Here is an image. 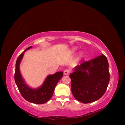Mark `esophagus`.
<instances>
[{"mask_svg":"<svg viewBox=\"0 0 125 125\" xmlns=\"http://www.w3.org/2000/svg\"><path fill=\"white\" fill-rule=\"evenodd\" d=\"M70 73V69H65L64 71V75H68L69 73Z\"/></svg>","mask_w":125,"mask_h":125,"instance_id":"34e87169","label":"esophagus"}]
</instances>
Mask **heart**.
Returning <instances> with one entry per match:
<instances>
[{
	"label": "heart",
	"instance_id": "b5f03b06",
	"mask_svg": "<svg viewBox=\"0 0 125 125\" xmlns=\"http://www.w3.org/2000/svg\"><path fill=\"white\" fill-rule=\"evenodd\" d=\"M77 51V47H74L71 50V54H75V53H76ZM82 56H83V53L81 52L80 54V57H82Z\"/></svg>",
	"mask_w": 125,
	"mask_h": 125
}]
</instances>
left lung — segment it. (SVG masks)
<instances>
[{
  "label": "left lung",
  "mask_w": 125,
  "mask_h": 125,
  "mask_svg": "<svg viewBox=\"0 0 125 125\" xmlns=\"http://www.w3.org/2000/svg\"><path fill=\"white\" fill-rule=\"evenodd\" d=\"M69 75L71 91L76 99L87 104L102 97L110 82L108 63L104 55L85 62L74 68Z\"/></svg>",
  "instance_id": "obj_1"
}]
</instances>
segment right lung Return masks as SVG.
<instances>
[{
  "mask_svg": "<svg viewBox=\"0 0 125 125\" xmlns=\"http://www.w3.org/2000/svg\"><path fill=\"white\" fill-rule=\"evenodd\" d=\"M27 48L17 58L15 64L14 79L16 85L22 96L28 102L37 104L47 103L52 96L55 86L63 76L62 71H59L52 75L48 76L42 85L36 89H33L26 83L20 70V64L25 52L31 48Z\"/></svg>",
  "mask_w": 125,
  "mask_h": 125,
  "instance_id": "1",
  "label": "right lung"
}]
</instances>
